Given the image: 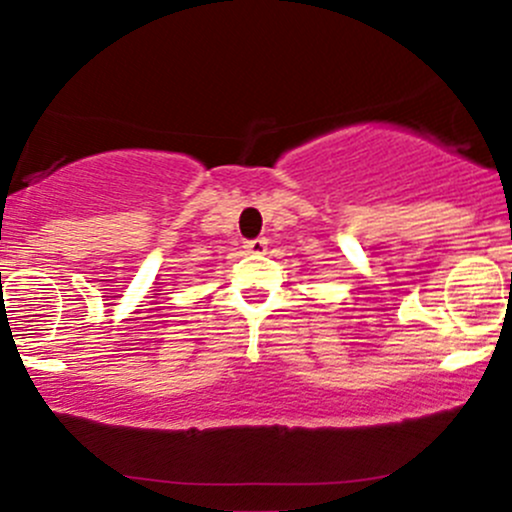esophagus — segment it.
<instances>
[{"mask_svg":"<svg viewBox=\"0 0 512 512\" xmlns=\"http://www.w3.org/2000/svg\"><path fill=\"white\" fill-rule=\"evenodd\" d=\"M245 250L252 252V255H262V252L267 250V238L248 240V243H245Z\"/></svg>","mask_w":512,"mask_h":512,"instance_id":"esophagus-1","label":"esophagus"}]
</instances>
